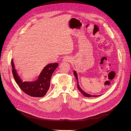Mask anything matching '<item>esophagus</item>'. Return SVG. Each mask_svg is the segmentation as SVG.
<instances>
[{"label":"esophagus","mask_w":131,"mask_h":131,"mask_svg":"<svg viewBox=\"0 0 131 131\" xmlns=\"http://www.w3.org/2000/svg\"><path fill=\"white\" fill-rule=\"evenodd\" d=\"M70 58L69 57H68V56H65L64 57V58H63V61H66V62H69L70 61Z\"/></svg>","instance_id":"34e87169"}]
</instances>
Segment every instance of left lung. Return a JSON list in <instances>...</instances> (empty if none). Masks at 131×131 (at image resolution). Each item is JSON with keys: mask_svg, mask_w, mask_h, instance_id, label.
Segmentation results:
<instances>
[{"mask_svg": "<svg viewBox=\"0 0 131 131\" xmlns=\"http://www.w3.org/2000/svg\"><path fill=\"white\" fill-rule=\"evenodd\" d=\"M74 74L75 75V78L77 79V82H78V90L80 91L81 93L84 95V96L85 97H98V96H93V95H91V94H89L88 93H86V92H85L84 91H82V90H81V89L80 88V86H79V81H78V75H77V72H75V71H74Z\"/></svg>", "mask_w": 131, "mask_h": 131, "instance_id": "1", "label": "left lung"}]
</instances>
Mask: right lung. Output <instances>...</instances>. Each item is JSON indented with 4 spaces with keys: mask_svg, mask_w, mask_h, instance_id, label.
Instances as JSON below:
<instances>
[{
    "mask_svg": "<svg viewBox=\"0 0 131 131\" xmlns=\"http://www.w3.org/2000/svg\"><path fill=\"white\" fill-rule=\"evenodd\" d=\"M11 66L15 80L21 90L30 96L42 97L46 94L50 88L51 76L58 66V64L54 63L47 64L39 75L38 80L33 82L22 81L15 68L13 59H11Z\"/></svg>",
    "mask_w": 131,
    "mask_h": 131,
    "instance_id": "obj_1",
    "label": "right lung"
}]
</instances>
